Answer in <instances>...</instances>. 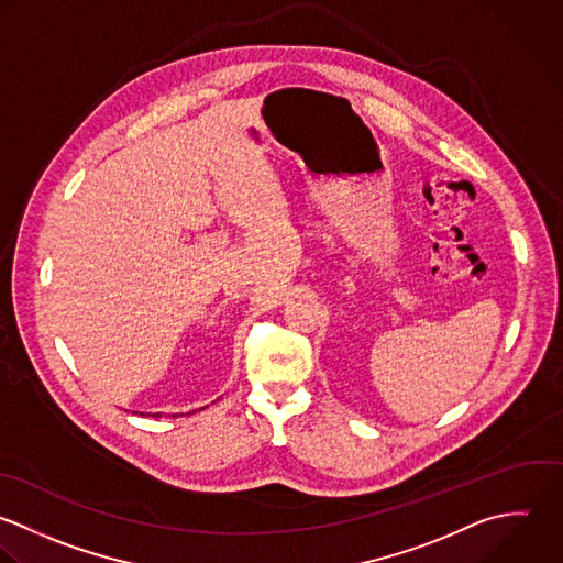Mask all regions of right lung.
<instances>
[{
    "instance_id": "right-lung-1",
    "label": "right lung",
    "mask_w": 563,
    "mask_h": 563,
    "mask_svg": "<svg viewBox=\"0 0 563 563\" xmlns=\"http://www.w3.org/2000/svg\"><path fill=\"white\" fill-rule=\"evenodd\" d=\"M142 415H144V412H142ZM153 417H162V412H157V415H153ZM173 417H175V415H173Z\"/></svg>"
}]
</instances>
